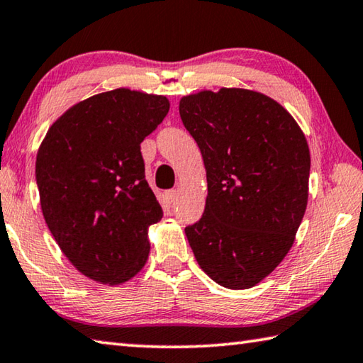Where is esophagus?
<instances>
[{
	"mask_svg": "<svg viewBox=\"0 0 363 363\" xmlns=\"http://www.w3.org/2000/svg\"><path fill=\"white\" fill-rule=\"evenodd\" d=\"M163 199H164V201H167L168 204L174 203L176 199H177V192H176V190H167V192L163 194Z\"/></svg>",
	"mask_w": 363,
	"mask_h": 363,
	"instance_id": "esophagus-1",
	"label": "esophagus"
}]
</instances>
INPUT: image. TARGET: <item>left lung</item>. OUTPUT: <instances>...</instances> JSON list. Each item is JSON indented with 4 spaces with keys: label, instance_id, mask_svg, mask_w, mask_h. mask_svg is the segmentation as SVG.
Instances as JSON below:
<instances>
[{
    "label": "left lung",
    "instance_id": "1",
    "mask_svg": "<svg viewBox=\"0 0 363 363\" xmlns=\"http://www.w3.org/2000/svg\"><path fill=\"white\" fill-rule=\"evenodd\" d=\"M184 127L199 144L208 196L186 227L201 269L227 289L259 284L291 250L308 203L306 138L278 101L246 89L181 98Z\"/></svg>",
    "mask_w": 363,
    "mask_h": 363
}]
</instances>
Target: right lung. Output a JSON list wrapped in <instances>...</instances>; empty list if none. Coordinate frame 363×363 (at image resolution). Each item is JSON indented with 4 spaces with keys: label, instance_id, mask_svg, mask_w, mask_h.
<instances>
[{
    "label": "right lung",
    "instance_id": "obj_1",
    "mask_svg": "<svg viewBox=\"0 0 363 363\" xmlns=\"http://www.w3.org/2000/svg\"><path fill=\"white\" fill-rule=\"evenodd\" d=\"M169 111L167 96L130 89L98 94L52 123L36 155L45 223L84 276L117 286L149 257L147 228L163 216L141 143Z\"/></svg>",
    "mask_w": 363,
    "mask_h": 363
}]
</instances>
